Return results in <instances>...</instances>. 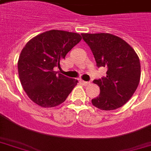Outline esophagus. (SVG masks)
Instances as JSON below:
<instances>
[{"instance_id":"esophagus-1","label":"esophagus","mask_w":151,"mask_h":151,"mask_svg":"<svg viewBox=\"0 0 151 151\" xmlns=\"http://www.w3.org/2000/svg\"><path fill=\"white\" fill-rule=\"evenodd\" d=\"M81 82L82 83V84L84 85H88V84H90L89 81H83V80L81 81Z\"/></svg>"}]
</instances>
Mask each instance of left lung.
<instances>
[{
  "instance_id": "1",
  "label": "left lung",
  "mask_w": 151,
  "mask_h": 151,
  "mask_svg": "<svg viewBox=\"0 0 151 151\" xmlns=\"http://www.w3.org/2000/svg\"><path fill=\"white\" fill-rule=\"evenodd\" d=\"M98 67L107 69L106 76L93 81L100 93L92 103L103 110L117 109L136 92L140 80V63L135 50L119 37L110 34H81Z\"/></svg>"
}]
</instances>
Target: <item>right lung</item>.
<instances>
[{
	"mask_svg": "<svg viewBox=\"0 0 151 151\" xmlns=\"http://www.w3.org/2000/svg\"><path fill=\"white\" fill-rule=\"evenodd\" d=\"M81 40L80 34L52 29L39 34L22 48L18 61L19 76L29 99L42 107H54L66 100L78 81L54 70Z\"/></svg>",
	"mask_w": 151,
	"mask_h": 151,
	"instance_id": "right-lung-1",
	"label": "right lung"
}]
</instances>
